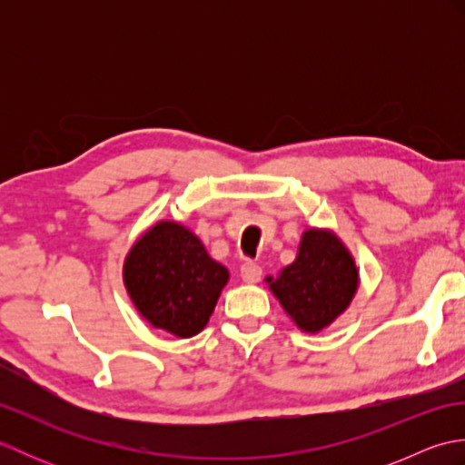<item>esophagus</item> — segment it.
I'll use <instances>...</instances> for the list:
<instances>
[{
    "mask_svg": "<svg viewBox=\"0 0 465 465\" xmlns=\"http://www.w3.org/2000/svg\"><path fill=\"white\" fill-rule=\"evenodd\" d=\"M242 280L245 283H258L262 280V268L253 262H245L242 265Z\"/></svg>",
    "mask_w": 465,
    "mask_h": 465,
    "instance_id": "34e87169",
    "label": "esophagus"
}]
</instances>
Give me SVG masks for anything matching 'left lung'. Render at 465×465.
Listing matches in <instances>:
<instances>
[{
    "mask_svg": "<svg viewBox=\"0 0 465 465\" xmlns=\"http://www.w3.org/2000/svg\"><path fill=\"white\" fill-rule=\"evenodd\" d=\"M265 282L302 331L318 333L350 308L360 272L338 235L310 227L302 235L295 262Z\"/></svg>",
    "mask_w": 465,
    "mask_h": 465,
    "instance_id": "left-lung-1",
    "label": "left lung"
}]
</instances>
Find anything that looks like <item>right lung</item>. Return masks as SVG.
<instances>
[{"label":"right lung","instance_id":"obj_1","mask_svg":"<svg viewBox=\"0 0 465 465\" xmlns=\"http://www.w3.org/2000/svg\"><path fill=\"white\" fill-rule=\"evenodd\" d=\"M227 280L230 272L210 258L202 240L167 220L142 233L124 262V285L135 310L175 338L205 328Z\"/></svg>","mask_w":465,"mask_h":465}]
</instances>
